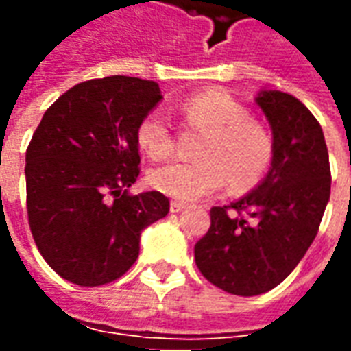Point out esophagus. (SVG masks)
<instances>
[{"instance_id": "34e87169", "label": "esophagus", "mask_w": 351, "mask_h": 351, "mask_svg": "<svg viewBox=\"0 0 351 351\" xmlns=\"http://www.w3.org/2000/svg\"><path fill=\"white\" fill-rule=\"evenodd\" d=\"M171 213H180V210H184L186 208V205L184 203H180V201H171Z\"/></svg>"}]
</instances>
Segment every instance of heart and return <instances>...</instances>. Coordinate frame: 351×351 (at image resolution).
<instances>
[{
	"instance_id": "1",
	"label": "heart",
	"mask_w": 351,
	"mask_h": 351,
	"mask_svg": "<svg viewBox=\"0 0 351 351\" xmlns=\"http://www.w3.org/2000/svg\"><path fill=\"white\" fill-rule=\"evenodd\" d=\"M184 118L205 130L195 161H171L150 173L154 190L178 201H195L220 190L226 178L233 190H246L261 180L272 160V141L263 125L229 93L208 90L184 101ZM137 143L152 160L173 152V131L165 114L154 108L137 125Z\"/></svg>"
}]
</instances>
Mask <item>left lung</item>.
<instances>
[{"label": "left lung", "mask_w": 351, "mask_h": 351, "mask_svg": "<svg viewBox=\"0 0 351 351\" xmlns=\"http://www.w3.org/2000/svg\"><path fill=\"white\" fill-rule=\"evenodd\" d=\"M272 130L263 180L229 206L210 208V228L195 244V263L210 284L241 297L286 280L312 241L331 195L324 131L301 101L263 90L256 97Z\"/></svg>", "instance_id": "8db88e82"}]
</instances>
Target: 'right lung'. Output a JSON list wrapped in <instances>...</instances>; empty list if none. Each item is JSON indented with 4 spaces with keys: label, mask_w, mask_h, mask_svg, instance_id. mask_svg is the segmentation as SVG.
<instances>
[{
    "label": "right lung",
    "mask_w": 351,
    "mask_h": 351,
    "mask_svg": "<svg viewBox=\"0 0 351 351\" xmlns=\"http://www.w3.org/2000/svg\"><path fill=\"white\" fill-rule=\"evenodd\" d=\"M160 86L135 77L80 82L43 116L26 150L29 229L45 261L77 286L108 284L138 258L143 229L165 218L160 191L130 195L141 118Z\"/></svg>",
    "instance_id": "add662e5"
}]
</instances>
